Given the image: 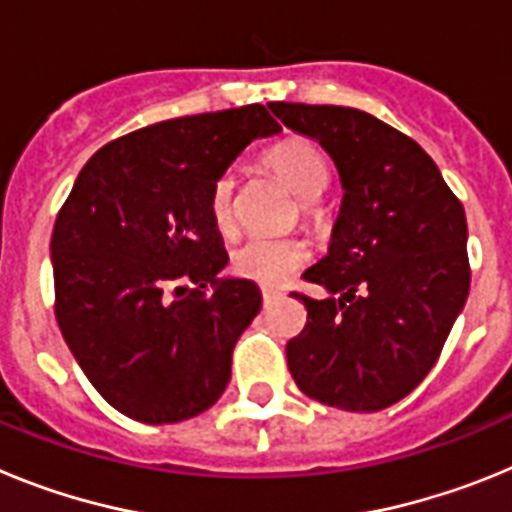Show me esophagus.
<instances>
[{
	"label": "esophagus",
	"instance_id": "1",
	"mask_svg": "<svg viewBox=\"0 0 512 512\" xmlns=\"http://www.w3.org/2000/svg\"><path fill=\"white\" fill-rule=\"evenodd\" d=\"M261 297H264V305H271L274 300H279V292H274V289H261Z\"/></svg>",
	"mask_w": 512,
	"mask_h": 512
}]
</instances>
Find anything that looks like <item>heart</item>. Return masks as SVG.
Instances as JSON below:
<instances>
[{
  "label": "heart",
  "mask_w": 512,
  "mask_h": 512,
  "mask_svg": "<svg viewBox=\"0 0 512 512\" xmlns=\"http://www.w3.org/2000/svg\"><path fill=\"white\" fill-rule=\"evenodd\" d=\"M264 161L300 197L305 215H318L315 202L323 197L325 187L330 182V166L323 151L307 138L292 135V138L279 140L277 146L269 148ZM233 192V174H220L212 182L207 205H210L212 223L220 233L233 230ZM307 259H310V251L297 238H279V241L251 238V241L241 243L230 253V266H233L238 277L251 279V282L264 284V287H279L297 269H302Z\"/></svg>",
  "instance_id": "obj_1"
}]
</instances>
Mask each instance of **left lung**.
<instances>
[{
  "instance_id": "8db88e82",
  "label": "left lung",
  "mask_w": 512,
  "mask_h": 512,
  "mask_svg": "<svg viewBox=\"0 0 512 512\" xmlns=\"http://www.w3.org/2000/svg\"><path fill=\"white\" fill-rule=\"evenodd\" d=\"M269 107L318 140L343 187L328 253L302 274L328 295H295L307 323L287 343L289 372L312 400L377 413L423 382L467 302L464 207L433 158L369 112Z\"/></svg>"
}]
</instances>
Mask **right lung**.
I'll return each mask as SVG.
<instances>
[{
    "label": "right lung",
    "mask_w": 512,
    "mask_h": 512,
    "mask_svg": "<svg viewBox=\"0 0 512 512\" xmlns=\"http://www.w3.org/2000/svg\"><path fill=\"white\" fill-rule=\"evenodd\" d=\"M279 130L264 104L176 117L112 140L76 176L51 238L56 320L122 415L179 423L228 387L261 292L220 277L228 253L207 202L243 148Z\"/></svg>",
    "instance_id": "add662e5"
}]
</instances>
